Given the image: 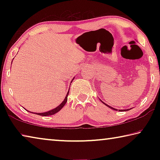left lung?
<instances>
[{
    "label": "left lung",
    "mask_w": 160,
    "mask_h": 160,
    "mask_svg": "<svg viewBox=\"0 0 160 160\" xmlns=\"http://www.w3.org/2000/svg\"><path fill=\"white\" fill-rule=\"evenodd\" d=\"M103 104H104L105 105H106V106H107L108 107H109V108H111V109H113V110H117V109H113V108H112V107H110V106H109V105H107V104H105V103H104V102H103ZM128 110H129V109H126V110H118V111H120V112H121V111H122V112H123V111H128ZM118 111V110H117Z\"/></svg>",
    "instance_id": "obj_1"
}]
</instances>
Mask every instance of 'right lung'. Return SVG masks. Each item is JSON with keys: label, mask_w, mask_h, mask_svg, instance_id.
Masks as SVG:
<instances>
[{"label": "right lung", "mask_w": 160, "mask_h": 160, "mask_svg": "<svg viewBox=\"0 0 160 160\" xmlns=\"http://www.w3.org/2000/svg\"><path fill=\"white\" fill-rule=\"evenodd\" d=\"M68 93H69V91H68V92L67 93V95H66V98L64 99V100H63V102L61 103V104L59 105L58 107H57L56 108H55V109H52V110H51V111H49V112H45V113H36V114H38V115H40V116H51V115H53V114H55L56 113H57V112H58L59 111H60L62 108H63V107H64V105L66 104V103L67 102V100H68Z\"/></svg>", "instance_id": "1"}]
</instances>
